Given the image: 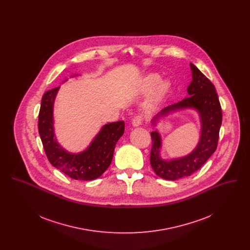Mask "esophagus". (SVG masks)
<instances>
[{"instance_id":"34e87169","label":"esophagus","mask_w":250,"mask_h":250,"mask_svg":"<svg viewBox=\"0 0 250 250\" xmlns=\"http://www.w3.org/2000/svg\"><path fill=\"white\" fill-rule=\"evenodd\" d=\"M142 123H143V117L140 116V115H137L132 119V125L133 126H136V127L140 126L142 125Z\"/></svg>"}]
</instances>
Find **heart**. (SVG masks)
Returning a JSON list of instances; mask_svg holds the SVG:
<instances>
[{
  "instance_id": "heart-1",
  "label": "heart",
  "mask_w": 250,
  "mask_h": 250,
  "mask_svg": "<svg viewBox=\"0 0 250 250\" xmlns=\"http://www.w3.org/2000/svg\"><path fill=\"white\" fill-rule=\"evenodd\" d=\"M156 87L150 99L148 100V107L154 105L157 102H160L171 89V83L169 80H161V76L156 73H151L144 76L140 81L138 85V90L143 93L147 94L151 92Z\"/></svg>"
}]
</instances>
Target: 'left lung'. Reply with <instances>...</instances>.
I'll use <instances>...</instances> for the list:
<instances>
[{"mask_svg":"<svg viewBox=\"0 0 250 250\" xmlns=\"http://www.w3.org/2000/svg\"><path fill=\"white\" fill-rule=\"evenodd\" d=\"M192 82L188 87L186 98L178 103L163 108L152 120L153 125L161 118L181 109H195L201 120V136L196 148L186 156L165 160L160 156L161 136L157 130L151 133L152 149L150 163L156 175L174 181L190 176L208 160L217 147L219 129L222 122V110L212 83L193 63H190Z\"/></svg>","mask_w":250,"mask_h":250,"instance_id":"obj_1","label":"left lung"}]
</instances>
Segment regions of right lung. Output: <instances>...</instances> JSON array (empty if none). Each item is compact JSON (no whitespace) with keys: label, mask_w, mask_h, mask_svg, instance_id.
Here are the masks:
<instances>
[{"label":"right lung","mask_w":250,"mask_h":250,"mask_svg":"<svg viewBox=\"0 0 250 250\" xmlns=\"http://www.w3.org/2000/svg\"><path fill=\"white\" fill-rule=\"evenodd\" d=\"M59 89L60 86L46 92L41 100L38 131L45 153L50 164L70 178L95 180L110 165L115 145L125 132V122L118 121L103 125L84 151L69 153L60 145L54 132L53 105Z\"/></svg>","instance_id":"1"}]
</instances>
